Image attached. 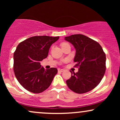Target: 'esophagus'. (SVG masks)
Listing matches in <instances>:
<instances>
[{
    "mask_svg": "<svg viewBox=\"0 0 120 120\" xmlns=\"http://www.w3.org/2000/svg\"><path fill=\"white\" fill-rule=\"evenodd\" d=\"M64 71V69H60V68L58 69V71H59V72H63V71Z\"/></svg>",
    "mask_w": 120,
    "mask_h": 120,
    "instance_id": "34e87169",
    "label": "esophagus"
}]
</instances>
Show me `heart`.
<instances>
[{"label":"heart","instance_id":"heart-1","mask_svg":"<svg viewBox=\"0 0 120 120\" xmlns=\"http://www.w3.org/2000/svg\"><path fill=\"white\" fill-rule=\"evenodd\" d=\"M65 44H67V43H62V44H61V46H63V45H65Z\"/></svg>","mask_w":120,"mask_h":120}]
</instances>
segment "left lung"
Wrapping results in <instances>:
<instances>
[{
	"label": "left lung",
	"instance_id": "obj_1",
	"mask_svg": "<svg viewBox=\"0 0 120 120\" xmlns=\"http://www.w3.org/2000/svg\"><path fill=\"white\" fill-rule=\"evenodd\" d=\"M75 49L74 61L79 67L78 72L71 73L66 81L74 93L83 94L92 90L101 81L106 69V57L101 46L94 40L82 34L65 37Z\"/></svg>",
	"mask_w": 120,
	"mask_h": 120
}]
</instances>
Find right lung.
<instances>
[{"label": "right lung", "mask_w": 120, "mask_h": 120, "mask_svg": "<svg viewBox=\"0 0 120 120\" xmlns=\"http://www.w3.org/2000/svg\"><path fill=\"white\" fill-rule=\"evenodd\" d=\"M59 38L34 36L19 44L13 54V71L19 82L26 90L38 94L50 86L57 69H45L40 61L47 57L51 46Z\"/></svg>", "instance_id": "1"}]
</instances>
